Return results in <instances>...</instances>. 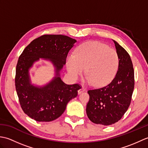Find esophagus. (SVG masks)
Returning a JSON list of instances; mask_svg holds the SVG:
<instances>
[{"label":"esophagus","mask_w":148,"mask_h":148,"mask_svg":"<svg viewBox=\"0 0 148 148\" xmlns=\"http://www.w3.org/2000/svg\"><path fill=\"white\" fill-rule=\"evenodd\" d=\"M86 90V88L84 87H83V86H82L81 88L77 91V92H78V94H81V93H83V92H84V91Z\"/></svg>","instance_id":"1"}]
</instances>
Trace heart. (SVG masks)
Wrapping results in <instances>:
<instances>
[{"label":"heart","instance_id":"1","mask_svg":"<svg viewBox=\"0 0 148 148\" xmlns=\"http://www.w3.org/2000/svg\"><path fill=\"white\" fill-rule=\"evenodd\" d=\"M118 66L117 51L98 41L83 43L77 48L75 55L69 56L67 62V71L74 79H77L85 70L86 82L93 83L97 86L109 83L116 74Z\"/></svg>","mask_w":148,"mask_h":148}]
</instances>
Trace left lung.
Masks as SVG:
<instances>
[{
	"mask_svg": "<svg viewBox=\"0 0 148 148\" xmlns=\"http://www.w3.org/2000/svg\"><path fill=\"white\" fill-rule=\"evenodd\" d=\"M119 56L118 69L111 83L88 91L90 95L86 114L95 124L110 125L120 119L130 104L134 88L132 62L127 51L113 40Z\"/></svg>",
	"mask_w": 148,
	"mask_h": 148,
	"instance_id": "1",
	"label": "left lung"
}]
</instances>
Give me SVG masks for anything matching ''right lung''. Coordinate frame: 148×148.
I'll use <instances>...</instances> for the list:
<instances>
[{"mask_svg":"<svg viewBox=\"0 0 148 148\" xmlns=\"http://www.w3.org/2000/svg\"><path fill=\"white\" fill-rule=\"evenodd\" d=\"M76 40L63 35H44L32 40L19 57L16 69L15 86L21 109L37 121H51L60 116L68 102L77 95L78 84H67L60 78L69 51ZM40 58L51 61L56 76L42 87L31 83L29 70Z\"/></svg>","mask_w":148,"mask_h":148,"instance_id":"right-lung-1","label":"right lung"}]
</instances>
